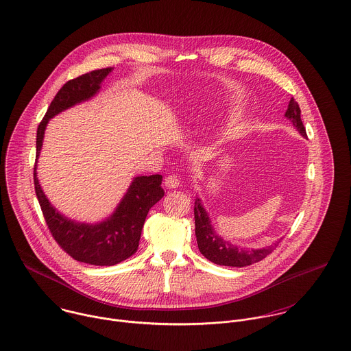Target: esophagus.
Instances as JSON below:
<instances>
[{"mask_svg": "<svg viewBox=\"0 0 351 351\" xmlns=\"http://www.w3.org/2000/svg\"><path fill=\"white\" fill-rule=\"evenodd\" d=\"M164 184H165L167 189H178L179 184H180V182H179V179H178L175 175H169V176L165 178Z\"/></svg>", "mask_w": 351, "mask_h": 351, "instance_id": "obj_1", "label": "esophagus"}]
</instances>
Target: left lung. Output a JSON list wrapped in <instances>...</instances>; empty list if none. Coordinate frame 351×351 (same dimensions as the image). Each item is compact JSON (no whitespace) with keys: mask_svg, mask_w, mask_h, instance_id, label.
Returning <instances> with one entry per match:
<instances>
[{"mask_svg":"<svg viewBox=\"0 0 351 351\" xmlns=\"http://www.w3.org/2000/svg\"><path fill=\"white\" fill-rule=\"evenodd\" d=\"M285 116L293 123L297 131L304 138H306V130L301 120V109L298 102L294 98L290 99V104ZM194 219H195V237H197L198 249L201 254H204V257H206L209 261L217 265L238 267V268L252 265L254 263L261 261L268 254H271L282 241L279 239L271 246H264L257 249L239 247L237 245H232L230 241L224 239L217 234V231L212 224V219L208 210L205 209L201 198L195 199Z\"/></svg>","mask_w":351,"mask_h":351,"instance_id":"8db88e82","label":"left lung"}]
</instances>
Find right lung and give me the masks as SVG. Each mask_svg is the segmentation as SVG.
Returning <instances> with one entry per match:
<instances>
[{
	"instance_id": "right-lung-1",
	"label": "right lung",
	"mask_w": 351,
	"mask_h": 351,
	"mask_svg": "<svg viewBox=\"0 0 351 351\" xmlns=\"http://www.w3.org/2000/svg\"><path fill=\"white\" fill-rule=\"evenodd\" d=\"M112 69L113 68L91 71L66 82L53 98L36 131L34 184L46 224L64 252L76 261L97 267L116 265L138 250L146 216L150 208L164 197V190L161 187L162 176H135L130 183L127 193L108 217L97 223H84L69 219L51 205L39 184L36 168L45 131L50 119L75 105L94 98Z\"/></svg>"
}]
</instances>
